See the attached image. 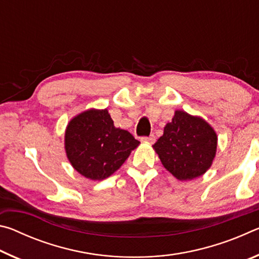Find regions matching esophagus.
Masks as SVG:
<instances>
[{
    "instance_id": "34e87169",
    "label": "esophagus",
    "mask_w": 259,
    "mask_h": 259,
    "mask_svg": "<svg viewBox=\"0 0 259 259\" xmlns=\"http://www.w3.org/2000/svg\"><path fill=\"white\" fill-rule=\"evenodd\" d=\"M142 142L148 143V144H153V143L155 142V136L154 135H151V136H148V137H143L142 138Z\"/></svg>"
}]
</instances>
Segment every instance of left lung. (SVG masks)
<instances>
[{"label":"left lung","instance_id":"8db88e82","mask_svg":"<svg viewBox=\"0 0 259 259\" xmlns=\"http://www.w3.org/2000/svg\"><path fill=\"white\" fill-rule=\"evenodd\" d=\"M153 150L174 177L181 182L192 181L211 166L217 152V134L201 116L177 109Z\"/></svg>","mask_w":259,"mask_h":259}]
</instances>
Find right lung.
I'll return each instance as SVG.
<instances>
[{"mask_svg":"<svg viewBox=\"0 0 259 259\" xmlns=\"http://www.w3.org/2000/svg\"><path fill=\"white\" fill-rule=\"evenodd\" d=\"M64 144L69 163L78 174L103 181L120 169L140 143L129 131L114 126L107 108H90L68 122Z\"/></svg>","mask_w":259,"mask_h":259,"instance_id":"obj_1","label":"right lung"}]
</instances>
